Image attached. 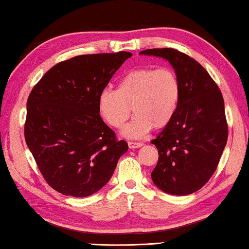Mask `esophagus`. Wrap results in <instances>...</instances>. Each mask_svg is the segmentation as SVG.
I'll return each instance as SVG.
<instances>
[{"label": "esophagus", "mask_w": 249, "mask_h": 249, "mask_svg": "<svg viewBox=\"0 0 249 249\" xmlns=\"http://www.w3.org/2000/svg\"><path fill=\"white\" fill-rule=\"evenodd\" d=\"M142 145H144V142H128V147L129 148H140V147H142Z\"/></svg>", "instance_id": "obj_1"}]
</instances>
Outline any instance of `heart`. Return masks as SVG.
<instances>
[{"mask_svg": "<svg viewBox=\"0 0 249 249\" xmlns=\"http://www.w3.org/2000/svg\"><path fill=\"white\" fill-rule=\"evenodd\" d=\"M181 84L175 70L168 67H142L121 78L117 89L105 88L99 94L101 116L114 128L123 129L127 138H142L151 128H163L174 119L179 107Z\"/></svg>", "mask_w": 249, "mask_h": 249, "instance_id": "heart-1", "label": "heart"}]
</instances>
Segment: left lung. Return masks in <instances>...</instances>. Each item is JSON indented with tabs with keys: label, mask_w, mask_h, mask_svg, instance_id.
Listing matches in <instances>:
<instances>
[{
	"label": "left lung",
	"mask_w": 249,
	"mask_h": 249,
	"mask_svg": "<svg viewBox=\"0 0 249 249\" xmlns=\"http://www.w3.org/2000/svg\"><path fill=\"white\" fill-rule=\"evenodd\" d=\"M140 53L169 61L181 84L175 117L151 141L159 154L151 179L169 195H190L210 180L225 148L229 129L223 95L208 71L188 54L172 48Z\"/></svg>",
	"instance_id": "8db88e82"
}]
</instances>
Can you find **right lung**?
Returning a JSON list of instances; mask_svg holds the SVG:
<instances>
[{"instance_id": "1", "label": "right lung", "mask_w": 249, "mask_h": 249, "mask_svg": "<svg viewBox=\"0 0 249 249\" xmlns=\"http://www.w3.org/2000/svg\"><path fill=\"white\" fill-rule=\"evenodd\" d=\"M127 52L75 56L44 74L27 100L25 141L54 190L89 196L107 184L128 149L100 116L99 94Z\"/></svg>"}]
</instances>
